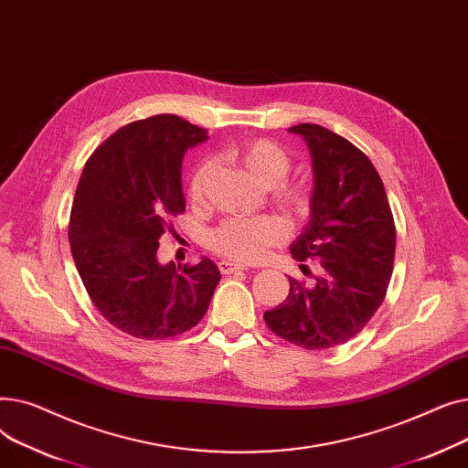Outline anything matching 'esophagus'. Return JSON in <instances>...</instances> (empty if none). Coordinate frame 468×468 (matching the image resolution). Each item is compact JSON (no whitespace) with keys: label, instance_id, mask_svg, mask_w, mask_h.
<instances>
[{"label":"esophagus","instance_id":"34e87169","mask_svg":"<svg viewBox=\"0 0 468 468\" xmlns=\"http://www.w3.org/2000/svg\"><path fill=\"white\" fill-rule=\"evenodd\" d=\"M218 269L221 275H231V273H237V271H247V265L242 263H235V261H229V260H221L218 261Z\"/></svg>","mask_w":468,"mask_h":468}]
</instances>
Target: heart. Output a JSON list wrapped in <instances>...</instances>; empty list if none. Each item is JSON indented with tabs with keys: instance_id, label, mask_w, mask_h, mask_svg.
<instances>
[{
	"instance_id": "b5f03b06",
	"label": "heart",
	"mask_w": 468,
	"mask_h": 468,
	"mask_svg": "<svg viewBox=\"0 0 468 468\" xmlns=\"http://www.w3.org/2000/svg\"><path fill=\"white\" fill-rule=\"evenodd\" d=\"M233 157L247 168L263 186H275L286 178L292 161L282 147L271 140L252 138L237 144L231 150ZM212 172V163L203 159L197 163L187 180V197L191 203H201L205 186ZM284 203L293 210H305L309 197L302 189H286ZM286 237V228L275 216L235 218L218 226L208 235L210 249L221 256L237 261H258L267 250Z\"/></svg>"
}]
</instances>
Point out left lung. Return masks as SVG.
<instances>
[{"mask_svg":"<svg viewBox=\"0 0 468 468\" xmlns=\"http://www.w3.org/2000/svg\"><path fill=\"white\" fill-rule=\"evenodd\" d=\"M288 131L307 142L314 172L309 224L290 252L298 261L318 260L321 275L313 284L288 277L286 300L263 318L293 346L321 351L355 337L383 303L397 229L383 182L364 152L321 125L302 122Z\"/></svg>","mask_w":468,"mask_h":468,"instance_id":"left-lung-1","label":"left lung"}]
</instances>
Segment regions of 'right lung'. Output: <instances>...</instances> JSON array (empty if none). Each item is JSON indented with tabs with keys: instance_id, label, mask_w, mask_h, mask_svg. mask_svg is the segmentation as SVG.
<instances>
[{
	"instance_id": "obj_1",
	"label": "right lung",
	"mask_w": 468,
	"mask_h": 468,
	"mask_svg": "<svg viewBox=\"0 0 468 468\" xmlns=\"http://www.w3.org/2000/svg\"><path fill=\"white\" fill-rule=\"evenodd\" d=\"M207 129L161 113L133 121L96 147L73 197L68 239L90 302L117 330L168 339L205 316L221 275L197 265H161L170 218L186 210L182 159Z\"/></svg>"
}]
</instances>
